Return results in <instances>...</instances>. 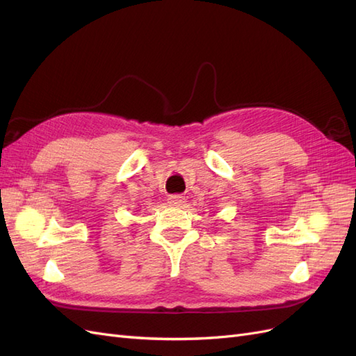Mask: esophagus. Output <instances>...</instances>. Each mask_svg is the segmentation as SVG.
I'll use <instances>...</instances> for the list:
<instances>
[{"label": "esophagus", "instance_id": "1", "mask_svg": "<svg viewBox=\"0 0 356 356\" xmlns=\"http://www.w3.org/2000/svg\"><path fill=\"white\" fill-rule=\"evenodd\" d=\"M184 202H186V197L181 196V195H174V196H170L168 199V203L170 204V207H175V208L181 207V204L184 203Z\"/></svg>", "mask_w": 356, "mask_h": 356}]
</instances>
